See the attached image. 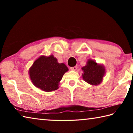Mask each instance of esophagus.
<instances>
[{
  "label": "esophagus",
  "instance_id": "34e87169",
  "mask_svg": "<svg viewBox=\"0 0 133 133\" xmlns=\"http://www.w3.org/2000/svg\"><path fill=\"white\" fill-rule=\"evenodd\" d=\"M77 67L76 66L70 67V70H77Z\"/></svg>",
  "mask_w": 133,
  "mask_h": 133
}]
</instances>
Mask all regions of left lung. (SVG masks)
<instances>
[{"mask_svg": "<svg viewBox=\"0 0 133 133\" xmlns=\"http://www.w3.org/2000/svg\"><path fill=\"white\" fill-rule=\"evenodd\" d=\"M82 70L83 80L91 85L100 84L105 74L104 67L90 59L87 61L86 66L82 67Z\"/></svg>", "mask_w": 133, "mask_h": 133, "instance_id": "8db88e82", "label": "left lung"}]
</instances>
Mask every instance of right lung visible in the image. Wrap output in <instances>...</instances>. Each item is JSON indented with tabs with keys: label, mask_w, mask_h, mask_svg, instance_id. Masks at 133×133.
<instances>
[{
	"label": "right lung",
	"mask_w": 133,
	"mask_h": 133,
	"mask_svg": "<svg viewBox=\"0 0 133 133\" xmlns=\"http://www.w3.org/2000/svg\"><path fill=\"white\" fill-rule=\"evenodd\" d=\"M68 71L64 63H58L53 55L41 56L36 60L29 70L33 84L42 90L49 92L57 90L63 76Z\"/></svg>",
	"instance_id": "obj_1"
}]
</instances>
